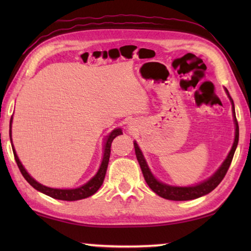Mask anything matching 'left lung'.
<instances>
[{"label":"left lung","instance_id":"8db88e82","mask_svg":"<svg viewBox=\"0 0 251 251\" xmlns=\"http://www.w3.org/2000/svg\"><path fill=\"white\" fill-rule=\"evenodd\" d=\"M226 93L232 105L233 122H235V126H236L235 142L232 144V147L230 151H229L227 158L225 159V161L222 164V166L218 168V171L216 172L210 178H208L207 180L201 182V184H197L195 186H189V187H178V186H169L167 184H164V182L157 180L154 177V175L151 174L150 167H148L146 160L144 158L143 152L141 150H139L137 143L134 142L135 154H136V157H137L139 166H141L144 178H145V180L147 182V185L150 186V188L152 190V192L158 195V196L163 197L165 199H169V201H192V199H196L203 196V195L209 194L220 184V181L224 179V177L227 174L228 168L231 164L233 154H235V151L238 145V139H239V126H238V122L235 114V105H233V100L230 97V95H229L227 90H226Z\"/></svg>","mask_w":251,"mask_h":251}]
</instances>
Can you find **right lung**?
<instances>
[{"label":"right lung","instance_id":"right-lung-1","mask_svg":"<svg viewBox=\"0 0 251 251\" xmlns=\"http://www.w3.org/2000/svg\"><path fill=\"white\" fill-rule=\"evenodd\" d=\"M10 124H12V118L10 121ZM11 126V125H10ZM123 134V131L121 128H116L114 129L112 133H110L107 136V139H106V143L104 145V155H103V160H101V164L100 166L99 172L96 173V175L92 178L91 180H88L86 184H84L83 186L78 187V188H74V189H57V188H50V187H46L44 185L37 182L34 178L28 175V173L25 171V168L23 167V165L21 164V161L19 159L18 155H16L14 147L13 148V154H14V158L16 164H18L20 172L22 173L23 177L26 179L29 185L34 187L36 190L43 193L48 196L55 198V199H59V201H79V199H84L92 196L94 195L97 190L100 189V187L101 186L104 181V178L106 175V171H107V166H108V160H109V155H110V146H112V143L114 141V138L116 136ZM10 138H11V143H12V137H11V129H10Z\"/></svg>","mask_w":251,"mask_h":251}]
</instances>
